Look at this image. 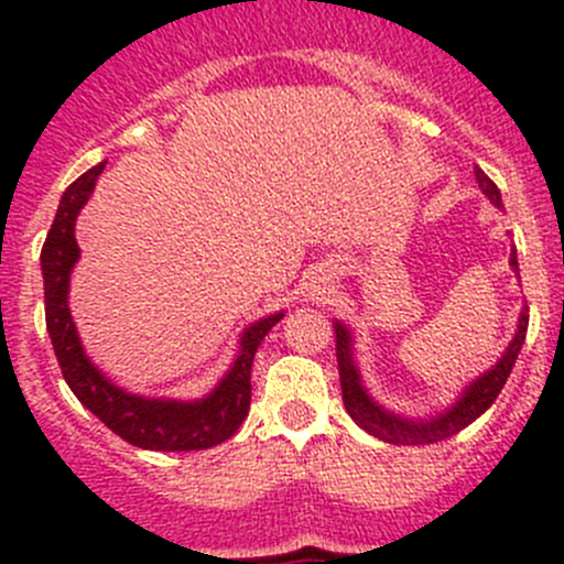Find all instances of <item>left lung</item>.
<instances>
[{
    "mask_svg": "<svg viewBox=\"0 0 564 564\" xmlns=\"http://www.w3.org/2000/svg\"><path fill=\"white\" fill-rule=\"evenodd\" d=\"M477 185L482 187L488 198H491L494 207H502V196H499V187L488 180V174L482 169H475ZM510 267L519 272V259H516V248H510ZM527 324H529V308L521 311L519 316V329H516V338L510 340V346L505 349V355L499 357L497 366L491 371H486L482 377H477L469 388L464 390V395L453 403L447 412L436 414L431 420H409L401 414H392L388 409L379 406L368 390L362 388L360 371L355 366V351H351V333L340 322H335V355H338V373H340V392H344V406L349 412V417L360 425L362 431H368L377 440L390 442V445H431V442H442L447 436L458 434L460 429H466L469 423H475L494 401L502 392L505 382H508L510 371H513L516 360H519V351L524 346L527 338Z\"/></svg>",
    "mask_w": 564,
    "mask_h": 564,
    "instance_id": "8db88e82",
    "label": "left lung"
}]
</instances>
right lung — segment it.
Listing matches in <instances>:
<instances>
[{"instance_id":"add662e5","label":"right lung","mask_w":564,"mask_h":564,"mask_svg":"<svg viewBox=\"0 0 564 564\" xmlns=\"http://www.w3.org/2000/svg\"><path fill=\"white\" fill-rule=\"evenodd\" d=\"M106 163H98L87 174L78 176L65 193H62L59 209L40 250V267H43L45 289V327H48L54 355L59 360L62 377L76 392L78 401L100 420L117 436L141 451L163 453H187L207 451L229 440L250 409V366L253 355L264 335L281 322L283 314H272L261 322H253L240 338V355L231 362L229 373L218 382L209 395L198 401H169V398H144L124 392L95 368L84 351L82 338L73 324L67 308V289H70V272L76 267L78 250L76 242V218L87 198L93 196L95 182Z\"/></svg>"}]
</instances>
